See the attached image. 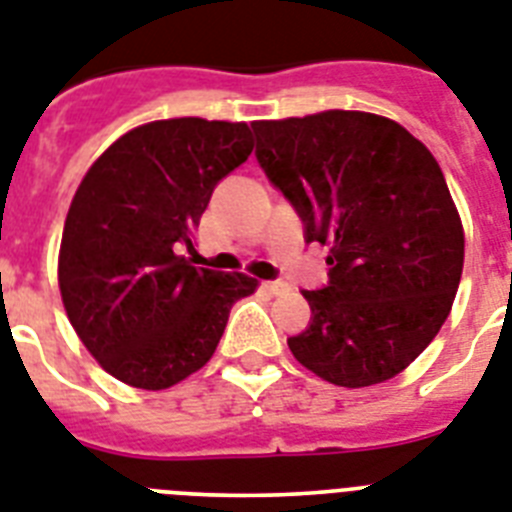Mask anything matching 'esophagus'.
Returning <instances> with one entry per match:
<instances>
[{"label": "esophagus", "mask_w": 512, "mask_h": 512, "mask_svg": "<svg viewBox=\"0 0 512 512\" xmlns=\"http://www.w3.org/2000/svg\"><path fill=\"white\" fill-rule=\"evenodd\" d=\"M261 287H264L269 295H282L290 290V285H287V282H261Z\"/></svg>", "instance_id": "34e87169"}]
</instances>
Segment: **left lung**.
<instances>
[{"mask_svg": "<svg viewBox=\"0 0 512 512\" xmlns=\"http://www.w3.org/2000/svg\"><path fill=\"white\" fill-rule=\"evenodd\" d=\"M256 156L329 246V285L303 290L295 361L337 387H371L408 369L445 324L460 274L463 222L424 143L400 122L327 109L253 122Z\"/></svg>", "mask_w": 512, "mask_h": 512, "instance_id": "8db88e82", "label": "left lung"}]
</instances>
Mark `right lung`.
Segmentation results:
<instances>
[{
    "label": "right lung",
    "mask_w": 512,
    "mask_h": 512,
    "mask_svg": "<svg viewBox=\"0 0 512 512\" xmlns=\"http://www.w3.org/2000/svg\"><path fill=\"white\" fill-rule=\"evenodd\" d=\"M253 151L246 122L175 117L128 130L80 180L59 243L57 280L80 342L114 379L167 390L209 363L243 272L193 266L180 246L211 190Z\"/></svg>",
    "instance_id": "add662e5"
}]
</instances>
